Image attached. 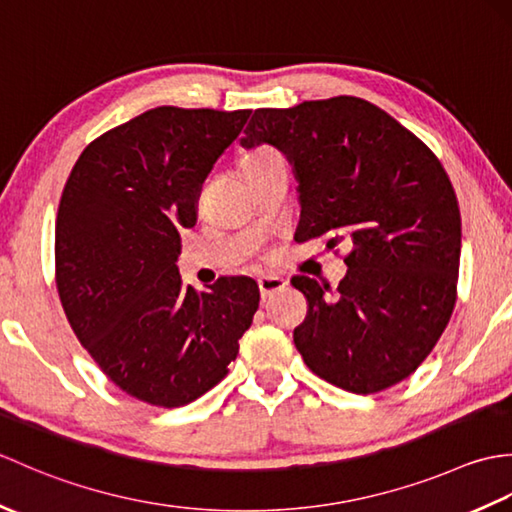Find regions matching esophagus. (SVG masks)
Segmentation results:
<instances>
[{"mask_svg": "<svg viewBox=\"0 0 512 512\" xmlns=\"http://www.w3.org/2000/svg\"><path fill=\"white\" fill-rule=\"evenodd\" d=\"M257 286H259V292H262V299H268L273 297L275 292H281L286 288V281L281 277H259L257 279Z\"/></svg>", "mask_w": 512, "mask_h": 512, "instance_id": "34e87169", "label": "esophagus"}]
</instances>
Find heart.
<instances>
[{
    "instance_id": "heart-1",
    "label": "heart",
    "mask_w": 512,
    "mask_h": 512,
    "mask_svg": "<svg viewBox=\"0 0 512 512\" xmlns=\"http://www.w3.org/2000/svg\"><path fill=\"white\" fill-rule=\"evenodd\" d=\"M275 158H281L275 149H270V147H257V149H253V151H248V154L244 156L242 169L264 165V162H270V160H275Z\"/></svg>"
}]
</instances>
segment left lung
Wrapping results in <instances>:
<instances>
[{"mask_svg":"<svg viewBox=\"0 0 512 512\" xmlns=\"http://www.w3.org/2000/svg\"><path fill=\"white\" fill-rule=\"evenodd\" d=\"M242 145H275L299 180L297 242L343 239L347 275H297L308 299L295 345L314 374L376 394L416 372L451 319L462 246L460 206L438 156L378 105L356 96L255 110Z\"/></svg>","mask_w":512,"mask_h":512,"instance_id":"8db88e82","label":"left lung"}]
</instances>
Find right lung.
<instances>
[{
    "instance_id": "obj_1",
    "label": "right lung",
    "mask_w": 512,
    "mask_h": 512,
    "mask_svg": "<svg viewBox=\"0 0 512 512\" xmlns=\"http://www.w3.org/2000/svg\"><path fill=\"white\" fill-rule=\"evenodd\" d=\"M250 110L162 105L83 149L65 182L54 268L76 339L112 383L147 405L182 407L228 374L259 308L248 277L195 292L178 273L180 228Z\"/></svg>"
}]
</instances>
